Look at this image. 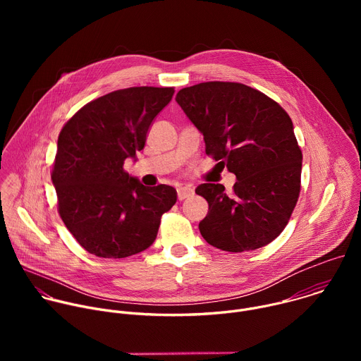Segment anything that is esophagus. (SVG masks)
Returning a JSON list of instances; mask_svg holds the SVG:
<instances>
[{
    "instance_id": "34e87169",
    "label": "esophagus",
    "mask_w": 361,
    "mask_h": 361,
    "mask_svg": "<svg viewBox=\"0 0 361 361\" xmlns=\"http://www.w3.org/2000/svg\"><path fill=\"white\" fill-rule=\"evenodd\" d=\"M192 194H194V190H192L191 187L181 185V187H178V188H177V197H178V200H180V201H183V200H185V198L191 197Z\"/></svg>"
}]
</instances>
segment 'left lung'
Segmentation results:
<instances>
[{"instance_id":"obj_1","label":"left lung","mask_w":361,"mask_h":361,"mask_svg":"<svg viewBox=\"0 0 361 361\" xmlns=\"http://www.w3.org/2000/svg\"><path fill=\"white\" fill-rule=\"evenodd\" d=\"M176 101L202 134L205 154L237 178L205 183L195 192L209 202L202 238L224 251L267 245L287 226L300 194L302 154L288 114L266 94L240 82H201Z\"/></svg>"}]
</instances>
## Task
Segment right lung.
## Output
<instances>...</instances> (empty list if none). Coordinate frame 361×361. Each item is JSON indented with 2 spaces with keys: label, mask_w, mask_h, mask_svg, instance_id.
Returning <instances> with one entry per match:
<instances>
[{
  "label": "right lung",
  "mask_w": 361,
  "mask_h": 361,
  "mask_svg": "<svg viewBox=\"0 0 361 361\" xmlns=\"http://www.w3.org/2000/svg\"><path fill=\"white\" fill-rule=\"evenodd\" d=\"M174 88L131 87L102 95L63 127L51 180L60 216L88 252L126 259L147 250L177 201L171 185L145 187L124 171L145 145Z\"/></svg>",
  "instance_id": "1"
}]
</instances>
